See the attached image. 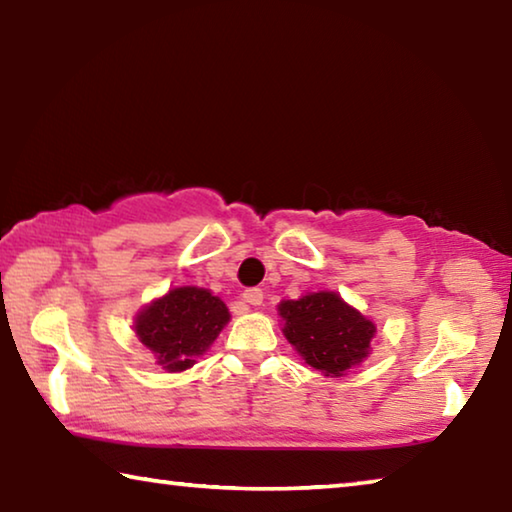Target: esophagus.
<instances>
[{"instance_id":"34e87169","label":"esophagus","mask_w":512,"mask_h":512,"mask_svg":"<svg viewBox=\"0 0 512 512\" xmlns=\"http://www.w3.org/2000/svg\"><path fill=\"white\" fill-rule=\"evenodd\" d=\"M244 300L248 302V305H262L264 302V291L262 289H257V287H253V289H246L244 291Z\"/></svg>"}]
</instances>
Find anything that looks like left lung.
I'll use <instances>...</instances> for the list:
<instances>
[{
  "label": "left lung",
  "instance_id": "8db88e82",
  "mask_svg": "<svg viewBox=\"0 0 512 512\" xmlns=\"http://www.w3.org/2000/svg\"><path fill=\"white\" fill-rule=\"evenodd\" d=\"M284 336L311 368L327 377H341L368 357L375 325L332 291H318L300 300L280 302Z\"/></svg>",
  "mask_w": 512,
  "mask_h": 512
}]
</instances>
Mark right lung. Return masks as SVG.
I'll return each instance as SVG.
<instances>
[{
    "instance_id": "add662e5",
    "label": "right lung",
    "mask_w": 512,
    "mask_h": 512,
    "mask_svg": "<svg viewBox=\"0 0 512 512\" xmlns=\"http://www.w3.org/2000/svg\"><path fill=\"white\" fill-rule=\"evenodd\" d=\"M228 320V307L210 291L180 287L151 302L137 316L135 329L164 370L180 372L194 366Z\"/></svg>"
}]
</instances>
